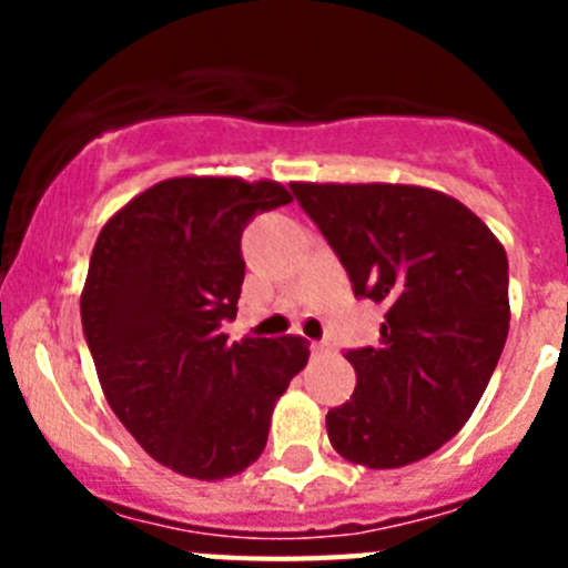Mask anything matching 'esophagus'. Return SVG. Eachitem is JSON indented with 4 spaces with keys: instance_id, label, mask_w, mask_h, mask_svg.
<instances>
[{
    "instance_id": "34e87169",
    "label": "esophagus",
    "mask_w": 568,
    "mask_h": 568,
    "mask_svg": "<svg viewBox=\"0 0 568 568\" xmlns=\"http://www.w3.org/2000/svg\"><path fill=\"white\" fill-rule=\"evenodd\" d=\"M310 353H313V355H327L329 353V344H327V341H313V344H310Z\"/></svg>"
}]
</instances>
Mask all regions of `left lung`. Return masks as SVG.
<instances>
[{"mask_svg": "<svg viewBox=\"0 0 568 568\" xmlns=\"http://www.w3.org/2000/svg\"><path fill=\"white\" fill-rule=\"evenodd\" d=\"M353 281L384 304L375 346L349 349L358 384L327 413L335 453L398 469L458 435L509 335V261L478 215L413 184H290Z\"/></svg>", "mask_w": 568, "mask_h": 568, "instance_id": "obj_1", "label": "left lung"}]
</instances>
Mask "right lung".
Here are the masks:
<instances>
[{
  "label": "right lung",
  "instance_id": "1",
  "mask_svg": "<svg viewBox=\"0 0 568 568\" xmlns=\"http://www.w3.org/2000/svg\"><path fill=\"white\" fill-rule=\"evenodd\" d=\"M278 182L182 175L153 184L102 227L82 290V329L104 398L144 453L199 480L247 469L275 400L304 369V338H244L241 233L290 204Z\"/></svg>",
  "mask_w": 568,
  "mask_h": 568
}]
</instances>
